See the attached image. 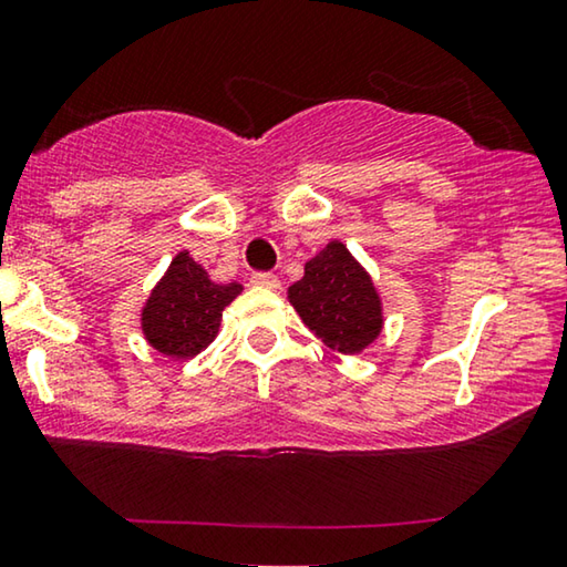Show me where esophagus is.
<instances>
[{
	"instance_id": "1",
	"label": "esophagus",
	"mask_w": 567,
	"mask_h": 567,
	"mask_svg": "<svg viewBox=\"0 0 567 567\" xmlns=\"http://www.w3.org/2000/svg\"><path fill=\"white\" fill-rule=\"evenodd\" d=\"M251 282L259 287H267V290H277V287H280V280H277V275L272 272H255L251 275Z\"/></svg>"
}]
</instances>
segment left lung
<instances>
[{"mask_svg":"<svg viewBox=\"0 0 567 567\" xmlns=\"http://www.w3.org/2000/svg\"><path fill=\"white\" fill-rule=\"evenodd\" d=\"M290 302L302 323L341 353L361 351L382 331L374 285L341 241L308 261L306 277L290 287Z\"/></svg>","mask_w":567,"mask_h":567,"instance_id":"obj_1","label":"left lung"}]
</instances>
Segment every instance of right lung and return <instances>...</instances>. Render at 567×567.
<instances>
[{"instance_id":"add662e5","label":"right lung","mask_w":567,"mask_h":567,"mask_svg":"<svg viewBox=\"0 0 567 567\" xmlns=\"http://www.w3.org/2000/svg\"><path fill=\"white\" fill-rule=\"evenodd\" d=\"M241 292V285H214L203 267L181 251L155 290H152L142 328L147 341L167 357H196L214 341L221 310Z\"/></svg>"}]
</instances>
